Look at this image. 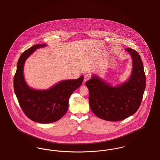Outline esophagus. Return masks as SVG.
<instances>
[{"label":"esophagus","instance_id":"1","mask_svg":"<svg viewBox=\"0 0 160 160\" xmlns=\"http://www.w3.org/2000/svg\"><path fill=\"white\" fill-rule=\"evenodd\" d=\"M91 78V76L90 75H85V77H84V82H86L87 80H88L89 78Z\"/></svg>","mask_w":160,"mask_h":160}]
</instances>
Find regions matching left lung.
<instances>
[{"mask_svg": "<svg viewBox=\"0 0 160 160\" xmlns=\"http://www.w3.org/2000/svg\"><path fill=\"white\" fill-rule=\"evenodd\" d=\"M132 58L133 68L127 82L112 87L97 75L86 82L89 103L94 114L108 121H119L135 114L140 107L146 88V75L139 53L127 48Z\"/></svg>", "mask_w": 160, "mask_h": 160, "instance_id": "8db88e82", "label": "left lung"}]
</instances>
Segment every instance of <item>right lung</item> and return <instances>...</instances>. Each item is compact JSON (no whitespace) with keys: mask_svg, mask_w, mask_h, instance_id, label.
<instances>
[{"mask_svg":"<svg viewBox=\"0 0 160 160\" xmlns=\"http://www.w3.org/2000/svg\"><path fill=\"white\" fill-rule=\"evenodd\" d=\"M46 46L37 44L22 53L13 82L14 92L25 114L32 121L42 123L56 122L66 113L69 98L81 86L84 78L82 75L77 79L61 81L46 90H35L28 86L24 78L25 62L35 50Z\"/></svg>","mask_w":160,"mask_h":160,"instance_id":"right-lung-1","label":"right lung"}]
</instances>
